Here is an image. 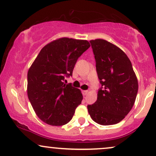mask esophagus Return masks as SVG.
I'll return each mask as SVG.
<instances>
[{"instance_id": "esophagus-1", "label": "esophagus", "mask_w": 156, "mask_h": 156, "mask_svg": "<svg viewBox=\"0 0 156 156\" xmlns=\"http://www.w3.org/2000/svg\"><path fill=\"white\" fill-rule=\"evenodd\" d=\"M88 90H82V94L83 96H86L88 94Z\"/></svg>"}]
</instances>
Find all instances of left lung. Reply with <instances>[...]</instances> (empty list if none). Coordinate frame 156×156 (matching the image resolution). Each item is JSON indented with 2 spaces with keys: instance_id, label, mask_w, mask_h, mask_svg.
I'll return each instance as SVG.
<instances>
[{
  "instance_id": "obj_1",
  "label": "left lung",
  "mask_w": 156,
  "mask_h": 156,
  "mask_svg": "<svg viewBox=\"0 0 156 156\" xmlns=\"http://www.w3.org/2000/svg\"><path fill=\"white\" fill-rule=\"evenodd\" d=\"M101 87L97 100L88 105L90 117L101 125H115L130 112L135 104L138 82L133 66L121 49L104 39L90 41Z\"/></svg>"
}]
</instances>
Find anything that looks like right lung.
Returning a JSON list of instances; mask_svg holds the SVG:
<instances>
[{"label": "right lung", "instance_id": "add662e5", "mask_svg": "<svg viewBox=\"0 0 156 156\" xmlns=\"http://www.w3.org/2000/svg\"><path fill=\"white\" fill-rule=\"evenodd\" d=\"M90 47L87 40L63 37L43 47L27 74V94L35 113L52 126L68 123L81 104L78 88L64 83L72 76L79 57Z\"/></svg>", "mask_w": 156, "mask_h": 156}]
</instances>
